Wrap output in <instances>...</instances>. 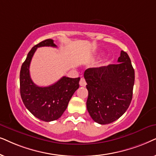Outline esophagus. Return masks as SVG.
Here are the masks:
<instances>
[{
	"label": "esophagus",
	"instance_id": "esophagus-1",
	"mask_svg": "<svg viewBox=\"0 0 156 156\" xmlns=\"http://www.w3.org/2000/svg\"><path fill=\"white\" fill-rule=\"evenodd\" d=\"M79 84H80V86H83V87H84V86H86V80H85V79H84L83 78H80Z\"/></svg>",
	"mask_w": 156,
	"mask_h": 156
}]
</instances>
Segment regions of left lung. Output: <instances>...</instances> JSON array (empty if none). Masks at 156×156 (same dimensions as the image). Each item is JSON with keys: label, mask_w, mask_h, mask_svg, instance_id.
I'll use <instances>...</instances> for the list:
<instances>
[{"label": "left lung", "mask_w": 156, "mask_h": 156, "mask_svg": "<svg viewBox=\"0 0 156 156\" xmlns=\"http://www.w3.org/2000/svg\"><path fill=\"white\" fill-rule=\"evenodd\" d=\"M117 64L88 68L86 106L92 119L105 125L118 120L131 102L135 72L128 53L121 51Z\"/></svg>", "instance_id": "8db88e82"}]
</instances>
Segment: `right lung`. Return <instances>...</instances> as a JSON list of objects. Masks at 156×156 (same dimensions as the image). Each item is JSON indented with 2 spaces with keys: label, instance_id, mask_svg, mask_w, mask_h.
I'll return each instance as SVG.
<instances>
[{
  "label": "right lung",
  "instance_id": "add662e5",
  "mask_svg": "<svg viewBox=\"0 0 156 156\" xmlns=\"http://www.w3.org/2000/svg\"><path fill=\"white\" fill-rule=\"evenodd\" d=\"M43 46L57 47L53 40L47 39L32 48L20 69V91L26 108L38 119L50 122L58 119L63 115L72 95L79 88L80 78L63 76L51 86H36L30 78L29 67L36 49Z\"/></svg>",
  "mask_w": 156,
  "mask_h": 156
}]
</instances>
